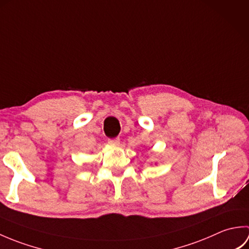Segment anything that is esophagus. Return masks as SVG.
<instances>
[{
  "label": "esophagus",
  "instance_id": "1",
  "mask_svg": "<svg viewBox=\"0 0 249 249\" xmlns=\"http://www.w3.org/2000/svg\"><path fill=\"white\" fill-rule=\"evenodd\" d=\"M108 143H109L110 145H115V146H118V145H120V139H119V138L109 139V140H108Z\"/></svg>",
  "mask_w": 249,
  "mask_h": 249
}]
</instances>
